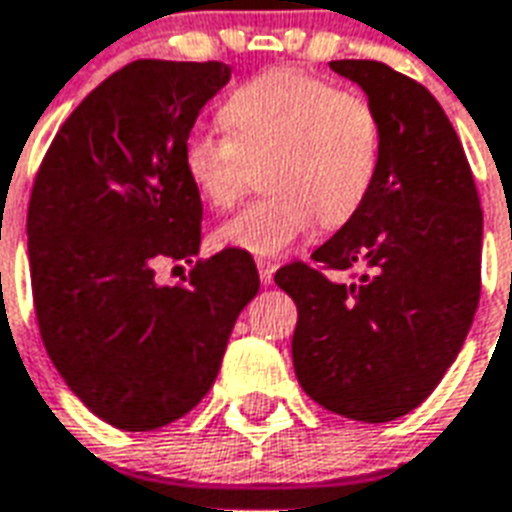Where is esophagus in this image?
<instances>
[{"label": "esophagus", "mask_w": 512, "mask_h": 512, "mask_svg": "<svg viewBox=\"0 0 512 512\" xmlns=\"http://www.w3.org/2000/svg\"><path fill=\"white\" fill-rule=\"evenodd\" d=\"M257 274H260V282H263V285H271V282H274L276 266L271 260H257Z\"/></svg>", "instance_id": "obj_1"}]
</instances>
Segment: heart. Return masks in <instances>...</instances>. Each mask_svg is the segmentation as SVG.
<instances>
[{
  "instance_id": "heart-1",
  "label": "heart",
  "mask_w": 512,
  "mask_h": 512,
  "mask_svg": "<svg viewBox=\"0 0 512 512\" xmlns=\"http://www.w3.org/2000/svg\"><path fill=\"white\" fill-rule=\"evenodd\" d=\"M222 130H192L181 162L198 198L227 211L263 173L266 195L227 219L217 241L279 257L317 225H347L372 195L382 127L369 102L298 70L255 75L227 94Z\"/></svg>"
}]
</instances>
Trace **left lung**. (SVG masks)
<instances>
[{
  "mask_svg": "<svg viewBox=\"0 0 512 512\" xmlns=\"http://www.w3.org/2000/svg\"><path fill=\"white\" fill-rule=\"evenodd\" d=\"M331 70L369 97L382 162L366 206L312 260L361 271L333 282L290 263L274 282L298 306L301 388L336 415L388 423L437 388L467 339L480 301L483 211L461 140L426 86L369 59Z\"/></svg>",
  "mask_w": 512,
  "mask_h": 512,
  "instance_id": "8db88e82",
  "label": "left lung"
}]
</instances>
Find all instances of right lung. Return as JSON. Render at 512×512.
<instances>
[{"label":"right lung","instance_id":"right-lung-1","mask_svg":"<svg viewBox=\"0 0 512 512\" xmlns=\"http://www.w3.org/2000/svg\"><path fill=\"white\" fill-rule=\"evenodd\" d=\"M227 81L222 62L121 67L70 113L34 179L26 236L40 336L70 391L116 429L187 415L260 287L238 249L198 263L187 285L154 279L200 252L203 203L181 146Z\"/></svg>","mask_w":512,"mask_h":512}]
</instances>
